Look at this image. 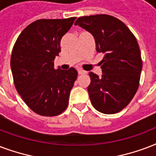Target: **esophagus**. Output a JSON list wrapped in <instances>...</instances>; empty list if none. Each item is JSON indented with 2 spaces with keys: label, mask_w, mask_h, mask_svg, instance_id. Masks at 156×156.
<instances>
[{
  "label": "esophagus",
  "mask_w": 156,
  "mask_h": 156,
  "mask_svg": "<svg viewBox=\"0 0 156 156\" xmlns=\"http://www.w3.org/2000/svg\"><path fill=\"white\" fill-rule=\"evenodd\" d=\"M78 74H84V73H86V71L81 69H79L78 70Z\"/></svg>",
  "instance_id": "obj_1"
}]
</instances>
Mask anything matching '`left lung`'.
Segmentation results:
<instances>
[{"mask_svg": "<svg viewBox=\"0 0 156 156\" xmlns=\"http://www.w3.org/2000/svg\"><path fill=\"white\" fill-rule=\"evenodd\" d=\"M95 38L97 51L104 54L101 77L90 72L87 87L93 107L110 115L124 109L139 87L142 60L135 36L121 20L111 15L83 16L76 20Z\"/></svg>", "mask_w": 156, "mask_h": 156, "instance_id": "obj_1", "label": "left lung"}]
</instances>
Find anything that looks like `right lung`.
<instances>
[{
	"instance_id": "obj_1",
	"label": "right lung",
	"mask_w": 156,
	"mask_h": 156,
	"mask_svg": "<svg viewBox=\"0 0 156 156\" xmlns=\"http://www.w3.org/2000/svg\"><path fill=\"white\" fill-rule=\"evenodd\" d=\"M75 19L37 20L23 30L13 47L10 67L15 88L37 115L56 116L68 106L78 72L74 68L55 69L54 59Z\"/></svg>"
}]
</instances>
